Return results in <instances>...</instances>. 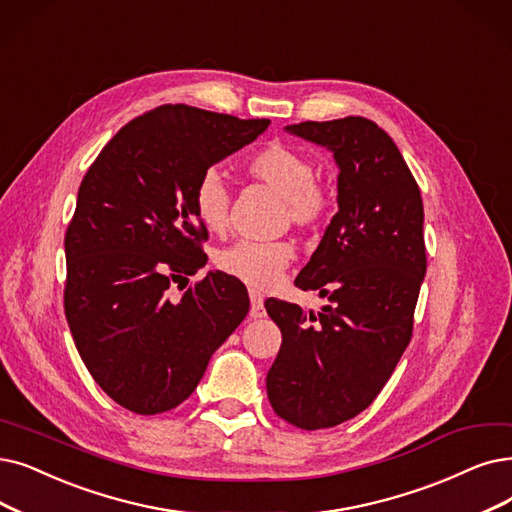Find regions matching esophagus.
I'll return each mask as SVG.
<instances>
[{"label": "esophagus", "instance_id": "obj_1", "mask_svg": "<svg viewBox=\"0 0 512 512\" xmlns=\"http://www.w3.org/2000/svg\"><path fill=\"white\" fill-rule=\"evenodd\" d=\"M250 302H252V309H250V315L254 319H260L267 315V311H264V298L258 290H250Z\"/></svg>", "mask_w": 512, "mask_h": 512}]
</instances>
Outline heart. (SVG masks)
I'll return each mask as SVG.
<instances>
[{
    "instance_id": "obj_1",
    "label": "heart",
    "mask_w": 512,
    "mask_h": 512,
    "mask_svg": "<svg viewBox=\"0 0 512 512\" xmlns=\"http://www.w3.org/2000/svg\"><path fill=\"white\" fill-rule=\"evenodd\" d=\"M245 170L283 195L285 222L296 224L298 229H317L330 216L332 191L317 180L315 161L306 153L283 142H269L248 157ZM229 206L231 191L222 172L216 168L203 170L191 195V208L201 227L210 233H222L229 224ZM292 258L294 245L285 239H239L222 248L214 262L224 275L258 290H269L290 267Z\"/></svg>"
}]
</instances>
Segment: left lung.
Here are the masks:
<instances>
[{
    "label": "left lung",
    "instance_id": "8db88e82",
    "mask_svg": "<svg viewBox=\"0 0 512 512\" xmlns=\"http://www.w3.org/2000/svg\"><path fill=\"white\" fill-rule=\"evenodd\" d=\"M288 132L334 153L338 212L294 281L330 304L313 315L264 302L281 330L267 395L279 418L319 431L361 414L412 340L426 273L424 208L393 138L372 119L302 121Z\"/></svg>",
    "mask_w": 512,
    "mask_h": 512
}]
</instances>
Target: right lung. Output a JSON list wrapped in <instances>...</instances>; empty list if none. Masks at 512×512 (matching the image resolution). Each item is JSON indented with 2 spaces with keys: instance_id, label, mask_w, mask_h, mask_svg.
Returning <instances> with one entry per match:
<instances>
[{
  "instance_id": "add662e5",
  "label": "right lung",
  "mask_w": 512,
  "mask_h": 512,
  "mask_svg": "<svg viewBox=\"0 0 512 512\" xmlns=\"http://www.w3.org/2000/svg\"><path fill=\"white\" fill-rule=\"evenodd\" d=\"M269 124L163 105L121 128L81 180L65 235V315L96 384L134 414L189 399L250 311L243 283L220 271L184 289L208 260L191 195L203 170ZM174 284L186 291L178 301Z\"/></svg>"
}]
</instances>
